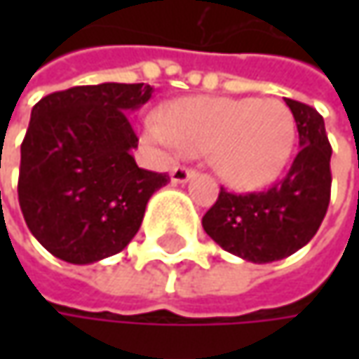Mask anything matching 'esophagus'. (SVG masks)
I'll return each mask as SVG.
<instances>
[{
  "label": "esophagus",
  "instance_id": "esophagus-1",
  "mask_svg": "<svg viewBox=\"0 0 359 359\" xmlns=\"http://www.w3.org/2000/svg\"><path fill=\"white\" fill-rule=\"evenodd\" d=\"M196 175V172L194 170H189V168H173L172 170V182L173 184H187L191 177Z\"/></svg>",
  "mask_w": 359,
  "mask_h": 359
}]
</instances>
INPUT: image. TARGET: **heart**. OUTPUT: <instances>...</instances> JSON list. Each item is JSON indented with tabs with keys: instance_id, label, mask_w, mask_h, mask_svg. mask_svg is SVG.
Listing matches in <instances>:
<instances>
[{
	"instance_id": "b5f03b06",
	"label": "heart",
	"mask_w": 359,
	"mask_h": 359,
	"mask_svg": "<svg viewBox=\"0 0 359 359\" xmlns=\"http://www.w3.org/2000/svg\"><path fill=\"white\" fill-rule=\"evenodd\" d=\"M147 131L163 147L210 154L215 173L233 189L273 182L292 158L296 121L287 105L255 97H186L151 119Z\"/></svg>"
}]
</instances>
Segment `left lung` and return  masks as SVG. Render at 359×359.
<instances>
[{
  "mask_svg": "<svg viewBox=\"0 0 359 359\" xmlns=\"http://www.w3.org/2000/svg\"><path fill=\"white\" fill-rule=\"evenodd\" d=\"M299 133V151L285 173L266 191L228 194L203 215L201 226L226 252L245 262L269 264L296 254L316 236L330 205V158L324 118L310 105L287 100Z\"/></svg>",
  "mask_w": 359,
  "mask_h": 359,
  "instance_id": "1",
  "label": "left lung"
}]
</instances>
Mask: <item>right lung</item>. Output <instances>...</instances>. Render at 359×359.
Segmentation results:
<instances>
[{"mask_svg":"<svg viewBox=\"0 0 359 359\" xmlns=\"http://www.w3.org/2000/svg\"><path fill=\"white\" fill-rule=\"evenodd\" d=\"M154 93L145 83L77 86L32 109L21 144V214L34 238L63 262L88 266L121 252L137 233L149 198L168 173L131 156V111Z\"/></svg>","mask_w":359,"mask_h":359,"instance_id":"obj_1","label":"right lung"}]
</instances>
